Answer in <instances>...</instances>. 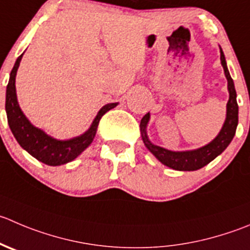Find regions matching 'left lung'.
Masks as SVG:
<instances>
[{"mask_svg": "<svg viewBox=\"0 0 250 250\" xmlns=\"http://www.w3.org/2000/svg\"><path fill=\"white\" fill-rule=\"evenodd\" d=\"M220 53H221V64L224 67L225 76L227 78L229 99L226 106V120H225V123L220 133L212 142L195 150L171 151V150H167L150 142L146 134V125L149 122L150 115L146 113L142 118L140 132H142V139L144 142L145 146L161 164L169 167V168L177 169V171H197V169L207 166L209 162H211L215 157L219 156L229 146V143L233 139L234 134H236L237 125H238V105H237L236 99L237 94L236 89H234L233 79L229 76L224 51H222L221 47H220Z\"/></svg>", "mask_w": 250, "mask_h": 250, "instance_id": "8db88e82", "label": "left lung"}]
</instances>
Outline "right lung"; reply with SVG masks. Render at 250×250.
Here are the masks:
<instances>
[{
	"mask_svg": "<svg viewBox=\"0 0 250 250\" xmlns=\"http://www.w3.org/2000/svg\"><path fill=\"white\" fill-rule=\"evenodd\" d=\"M21 57H23V53L17 58L11 76H9L6 90V113L9 128L19 145L24 150H26L31 156L45 165L60 166V165L73 161L93 143L101 117L111 108L116 107L118 104L112 103L104 106L98 112L90 128L84 134L68 140L55 139L46 134L40 128H36L35 125H31L30 121L25 117L23 111L19 107L16 93V76Z\"/></svg>",
	"mask_w": 250,
	"mask_h": 250,
	"instance_id": "obj_1",
	"label": "right lung"
}]
</instances>
